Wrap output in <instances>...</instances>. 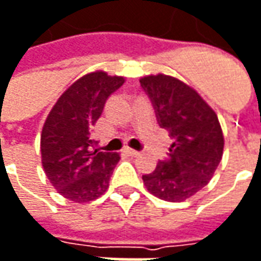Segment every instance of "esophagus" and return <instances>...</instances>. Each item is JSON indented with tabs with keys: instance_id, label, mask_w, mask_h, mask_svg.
I'll use <instances>...</instances> for the list:
<instances>
[{
	"instance_id": "obj_1",
	"label": "esophagus",
	"mask_w": 261,
	"mask_h": 261,
	"mask_svg": "<svg viewBox=\"0 0 261 261\" xmlns=\"http://www.w3.org/2000/svg\"><path fill=\"white\" fill-rule=\"evenodd\" d=\"M124 152H125V153H128L130 156H137V155L140 153L139 150H134V149H131V147H125V149H124Z\"/></svg>"
}]
</instances>
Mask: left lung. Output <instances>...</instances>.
I'll return each mask as SVG.
<instances>
[{
	"label": "left lung",
	"instance_id": "obj_1",
	"mask_svg": "<svg viewBox=\"0 0 261 261\" xmlns=\"http://www.w3.org/2000/svg\"><path fill=\"white\" fill-rule=\"evenodd\" d=\"M140 85L160 127L173 139L168 160L145 174L143 183L153 196L181 202L207 186L222 161L224 139L219 118L192 87L174 76L149 75Z\"/></svg>",
	"mask_w": 261,
	"mask_h": 261
}]
</instances>
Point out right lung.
<instances>
[{"label": "right lung", "mask_w": 261, "mask_h": 261, "mask_svg": "<svg viewBox=\"0 0 261 261\" xmlns=\"http://www.w3.org/2000/svg\"><path fill=\"white\" fill-rule=\"evenodd\" d=\"M124 84L122 76L91 72L59 97L41 133V161L50 183L73 202L101 196L119 161V153L97 149L93 127L106 100Z\"/></svg>", "instance_id": "add662e5"}]
</instances>
